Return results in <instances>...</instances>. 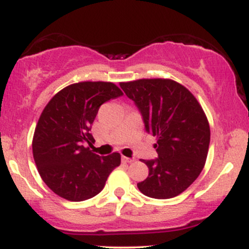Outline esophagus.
I'll return each mask as SVG.
<instances>
[{
    "mask_svg": "<svg viewBox=\"0 0 249 249\" xmlns=\"http://www.w3.org/2000/svg\"><path fill=\"white\" fill-rule=\"evenodd\" d=\"M122 161L123 162H127V164H131V162L134 161V159L127 158V157H122Z\"/></svg>",
    "mask_w": 249,
    "mask_h": 249,
    "instance_id": "1",
    "label": "esophagus"
}]
</instances>
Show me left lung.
I'll use <instances>...</instances> for the list:
<instances>
[{"label":"left lung","mask_w":249,"mask_h":249,"mask_svg":"<svg viewBox=\"0 0 249 249\" xmlns=\"http://www.w3.org/2000/svg\"><path fill=\"white\" fill-rule=\"evenodd\" d=\"M121 88L138 107L146 132L158 139V158L142 160L148 177L137 186L150 198L177 196L206 161L211 131L204 110L186 88L171 79H138Z\"/></svg>","instance_id":"left-lung-1"}]
</instances>
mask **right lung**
I'll return each mask as SVG.
<instances>
[{"instance_id":"obj_1","label":"right lung","mask_w":249,"mask_h":249,"mask_svg":"<svg viewBox=\"0 0 249 249\" xmlns=\"http://www.w3.org/2000/svg\"><path fill=\"white\" fill-rule=\"evenodd\" d=\"M123 95L113 83L81 82L56 93L35 128L33 154L47 186L62 198L83 201L104 188L108 174L121 165V154L93 153L90 133L99 107Z\"/></svg>"}]
</instances>
